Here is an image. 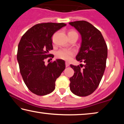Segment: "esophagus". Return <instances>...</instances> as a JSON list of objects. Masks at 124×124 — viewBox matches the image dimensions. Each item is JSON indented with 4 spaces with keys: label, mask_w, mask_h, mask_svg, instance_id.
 I'll list each match as a JSON object with an SVG mask.
<instances>
[{
    "label": "esophagus",
    "mask_w": 124,
    "mask_h": 124,
    "mask_svg": "<svg viewBox=\"0 0 124 124\" xmlns=\"http://www.w3.org/2000/svg\"><path fill=\"white\" fill-rule=\"evenodd\" d=\"M65 64H66V67H68L69 66H70V63H69L67 62H66V63H65Z\"/></svg>",
    "instance_id": "esophagus-1"
}]
</instances>
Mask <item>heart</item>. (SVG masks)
<instances>
[{
    "label": "heart",
    "instance_id": "b5f03b06",
    "mask_svg": "<svg viewBox=\"0 0 124 124\" xmlns=\"http://www.w3.org/2000/svg\"><path fill=\"white\" fill-rule=\"evenodd\" d=\"M77 34L74 31H70L68 32V34ZM75 54V52L73 50L67 49H61L56 52V56L60 59L66 61H70Z\"/></svg>",
    "mask_w": 124,
    "mask_h": 124
}]
</instances>
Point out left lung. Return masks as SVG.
<instances>
[{"label":"left lung","mask_w":124,"mask_h":124,"mask_svg":"<svg viewBox=\"0 0 124 124\" xmlns=\"http://www.w3.org/2000/svg\"><path fill=\"white\" fill-rule=\"evenodd\" d=\"M81 37V46L76 56L81 66L70 64L74 74L70 78V89L78 96H87L95 91L103 75L107 58V46L99 30L85 21L70 22Z\"/></svg>","instance_id":"8db88e82"}]
</instances>
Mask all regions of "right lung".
<instances>
[{
  "instance_id": "add662e5",
  "label": "right lung",
  "mask_w": 124,
  "mask_h": 124,
  "mask_svg": "<svg viewBox=\"0 0 124 124\" xmlns=\"http://www.w3.org/2000/svg\"><path fill=\"white\" fill-rule=\"evenodd\" d=\"M66 26L64 23H43L34 25L23 35L18 45L17 59L23 80L33 93L44 96L55 89V81L66 68L65 61L58 59L47 65L45 60L54 57L51 37Z\"/></svg>"
}]
</instances>
